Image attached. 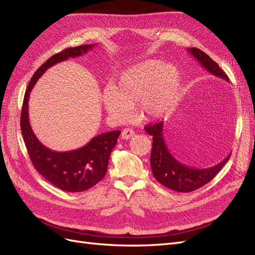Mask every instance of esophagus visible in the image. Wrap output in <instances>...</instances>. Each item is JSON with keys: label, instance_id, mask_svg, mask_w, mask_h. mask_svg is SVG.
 I'll use <instances>...</instances> for the list:
<instances>
[{"label": "esophagus", "instance_id": "obj_1", "mask_svg": "<svg viewBox=\"0 0 255 255\" xmlns=\"http://www.w3.org/2000/svg\"><path fill=\"white\" fill-rule=\"evenodd\" d=\"M133 135H135V132L133 129H130V128H125L122 130V133H121V138L122 139H129L130 137H133Z\"/></svg>", "mask_w": 255, "mask_h": 255}]
</instances>
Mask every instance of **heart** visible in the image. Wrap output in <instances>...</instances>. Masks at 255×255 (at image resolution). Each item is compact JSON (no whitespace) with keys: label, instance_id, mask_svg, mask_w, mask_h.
I'll return each instance as SVG.
<instances>
[{"label":"heart","instance_id":"b5f03b06","mask_svg":"<svg viewBox=\"0 0 255 255\" xmlns=\"http://www.w3.org/2000/svg\"><path fill=\"white\" fill-rule=\"evenodd\" d=\"M181 88L179 69L151 59L125 69L114 86L104 89L102 102L109 114L120 120L127 119L136 105L143 119L157 120L174 110Z\"/></svg>","mask_w":255,"mask_h":255}]
</instances>
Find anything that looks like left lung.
<instances>
[{"label":"left lung","instance_id":"1","mask_svg":"<svg viewBox=\"0 0 255 255\" xmlns=\"http://www.w3.org/2000/svg\"><path fill=\"white\" fill-rule=\"evenodd\" d=\"M187 51L199 61L206 71L229 82L227 74L223 72L217 63L197 48H190ZM144 130L152 136V152L150 157L151 169L155 179L164 186L179 192L194 191L207 184L226 165L231 154L220 161L219 164L210 168L198 169L180 163L169 152L164 139V122H156L154 125L144 127Z\"/></svg>","mask_w":255,"mask_h":255}]
</instances>
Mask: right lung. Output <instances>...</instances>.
I'll use <instances>...</instances> for the list:
<instances>
[{
    "mask_svg": "<svg viewBox=\"0 0 255 255\" xmlns=\"http://www.w3.org/2000/svg\"><path fill=\"white\" fill-rule=\"evenodd\" d=\"M96 44H84L75 48H68L50 57L34 73L27 85L21 112V130L30 160L36 170L45 180L57 188L79 192L95 186L101 181L106 171L111 153L117 143L120 130L103 133L80 149L68 152H56L43 145L34 134L28 120L29 94L40 76L52 66L69 58L78 57L94 49Z\"/></svg>",
    "mask_w": 255,
    "mask_h": 255,
    "instance_id": "1",
    "label": "right lung"
}]
</instances>
